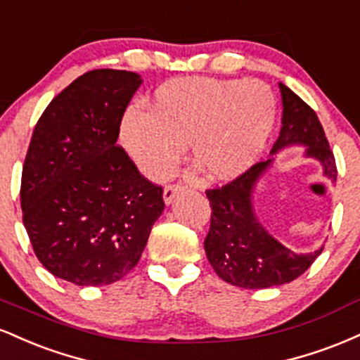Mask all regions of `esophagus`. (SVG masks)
Returning <instances> with one entry per match:
<instances>
[{
    "label": "esophagus",
    "instance_id": "esophagus-1",
    "mask_svg": "<svg viewBox=\"0 0 360 360\" xmlns=\"http://www.w3.org/2000/svg\"><path fill=\"white\" fill-rule=\"evenodd\" d=\"M181 191H183V188H181V186H174V184L166 186V188H164V194H162L164 203H166L167 206L171 205L172 201H174V198H176L177 194H179Z\"/></svg>",
    "mask_w": 360,
    "mask_h": 360
}]
</instances>
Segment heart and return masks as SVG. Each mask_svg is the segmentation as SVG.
<instances>
[{
    "label": "heart",
    "mask_w": 360,
    "mask_h": 360,
    "mask_svg": "<svg viewBox=\"0 0 360 360\" xmlns=\"http://www.w3.org/2000/svg\"><path fill=\"white\" fill-rule=\"evenodd\" d=\"M276 118V98L259 81L177 77L120 120V143L148 179L171 174L188 140L193 162L212 181H230L262 154Z\"/></svg>",
    "instance_id": "heart-1"
}]
</instances>
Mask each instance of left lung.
Returning <instances> with one entry per match:
<instances>
[{"instance_id":"left-lung-1","label":"left lung","mask_w":360,"mask_h":360,"mask_svg":"<svg viewBox=\"0 0 360 360\" xmlns=\"http://www.w3.org/2000/svg\"><path fill=\"white\" fill-rule=\"evenodd\" d=\"M279 91L283 100V127L271 155L288 147H304L303 155L316 160L323 177L335 183V157L330 150L316 113L283 82H279ZM274 160L276 157H271L257 162L232 183L206 191L212 205V225L205 240L206 257L218 278L233 286L264 289L291 283L323 250L321 245L308 254L292 252L260 223L254 208V194Z\"/></svg>"}]
</instances>
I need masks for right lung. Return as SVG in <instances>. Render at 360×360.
Instances as JSON below:
<instances>
[{"instance_id": "add662e5", "label": "right lung", "mask_w": 360, "mask_h": 360, "mask_svg": "<svg viewBox=\"0 0 360 360\" xmlns=\"http://www.w3.org/2000/svg\"><path fill=\"white\" fill-rule=\"evenodd\" d=\"M137 72L96 69L57 94L37 123L22 172L23 225L42 266L76 286H106L137 266L164 212L122 147L120 120Z\"/></svg>"}]
</instances>
